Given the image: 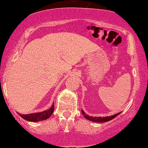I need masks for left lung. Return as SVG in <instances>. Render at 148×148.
I'll use <instances>...</instances> for the list:
<instances>
[{"label":"left lung","mask_w":148,"mask_h":148,"mask_svg":"<svg viewBox=\"0 0 148 148\" xmlns=\"http://www.w3.org/2000/svg\"><path fill=\"white\" fill-rule=\"evenodd\" d=\"M81 112L83 114V116H84L85 118L87 119L89 121H91L97 122V123H104V122L109 121H110V120H112L113 119H114L115 117H116L117 116L120 114L121 113V112H119V113H117V114H114V115L109 116H105V117H101V116H99V117L94 116L93 117V116H90L87 115L86 113H85L83 110H81Z\"/></svg>","instance_id":"left-lung-1"}]
</instances>
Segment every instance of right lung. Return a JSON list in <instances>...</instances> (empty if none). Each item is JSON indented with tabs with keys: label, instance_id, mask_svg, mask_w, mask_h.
<instances>
[{
	"label": "right lung",
	"instance_id": "right-lung-1",
	"mask_svg": "<svg viewBox=\"0 0 148 148\" xmlns=\"http://www.w3.org/2000/svg\"><path fill=\"white\" fill-rule=\"evenodd\" d=\"M54 104H52V106H51V107L49 110L40 112L32 113L28 114H19V115H20L23 119H24L25 120L28 121L38 122L49 118L51 116V114H53V112H54Z\"/></svg>",
	"mask_w": 148,
	"mask_h": 148
}]
</instances>
